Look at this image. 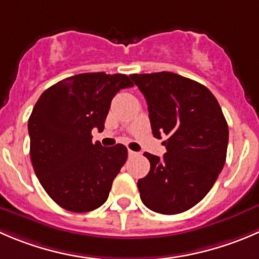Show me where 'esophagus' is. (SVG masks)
Wrapping results in <instances>:
<instances>
[{
  "mask_svg": "<svg viewBox=\"0 0 259 259\" xmlns=\"http://www.w3.org/2000/svg\"><path fill=\"white\" fill-rule=\"evenodd\" d=\"M127 153H129V157H135V155H138L137 152H134V150H127Z\"/></svg>",
  "mask_w": 259,
  "mask_h": 259,
  "instance_id": "1",
  "label": "esophagus"
}]
</instances>
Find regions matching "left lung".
I'll list each match as a JSON object with an SVG mask.
<instances>
[{
	"label": "left lung",
	"mask_w": 259,
	"mask_h": 259,
	"mask_svg": "<svg viewBox=\"0 0 259 259\" xmlns=\"http://www.w3.org/2000/svg\"><path fill=\"white\" fill-rule=\"evenodd\" d=\"M144 95L155 138L167 137L160 159L144 153L149 173L138 181L143 204L175 215L199 204L227 159L229 129L219 102L204 84L172 73L130 74Z\"/></svg>",
	"instance_id": "1"
}]
</instances>
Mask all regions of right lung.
Returning a JSON list of instances; mask_svg holds the SVG:
<instances>
[{"mask_svg": "<svg viewBox=\"0 0 259 259\" xmlns=\"http://www.w3.org/2000/svg\"><path fill=\"white\" fill-rule=\"evenodd\" d=\"M133 86L126 74H76L45 90L35 104L27 124L30 158L40 185L63 209L92 211L109 197L127 149L92 143L91 132L104 130L111 100Z\"/></svg>", "mask_w": 259, "mask_h": 259, "instance_id": "add662e5", "label": "right lung"}]
</instances>
